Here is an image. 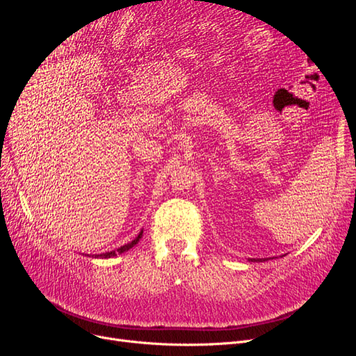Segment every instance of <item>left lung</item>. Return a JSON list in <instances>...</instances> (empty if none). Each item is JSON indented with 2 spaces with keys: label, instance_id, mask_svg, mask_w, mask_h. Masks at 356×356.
Wrapping results in <instances>:
<instances>
[{
  "label": "left lung",
  "instance_id": "1",
  "mask_svg": "<svg viewBox=\"0 0 356 356\" xmlns=\"http://www.w3.org/2000/svg\"><path fill=\"white\" fill-rule=\"evenodd\" d=\"M254 261H255V259H254ZM257 261H261V259H257Z\"/></svg>",
  "mask_w": 356,
  "mask_h": 356
}]
</instances>
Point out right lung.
Wrapping results in <instances>:
<instances>
[{"label": "right lung", "instance_id": "obj_1", "mask_svg": "<svg viewBox=\"0 0 356 356\" xmlns=\"http://www.w3.org/2000/svg\"><path fill=\"white\" fill-rule=\"evenodd\" d=\"M143 236V231L138 234V236L134 239V241H131V242H128V244H125V245H122L121 248H118L117 251H111V252H105V254H95V255H92V257H95V258H111V257H115L117 254H121V252H125V251H128L129 248H133L136 244H138V241H140V238Z\"/></svg>", "mask_w": 356, "mask_h": 356}]
</instances>
